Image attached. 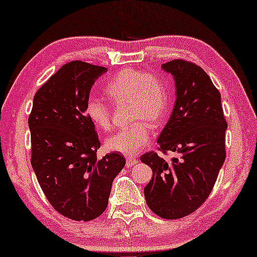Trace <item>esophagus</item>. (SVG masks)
Wrapping results in <instances>:
<instances>
[{"label":"esophagus","instance_id":"34e87169","mask_svg":"<svg viewBox=\"0 0 257 257\" xmlns=\"http://www.w3.org/2000/svg\"><path fill=\"white\" fill-rule=\"evenodd\" d=\"M137 163H138V159H137L136 157H127V158H126V166H127V168H131V166L136 165Z\"/></svg>","mask_w":257,"mask_h":257}]
</instances>
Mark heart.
Instances as JSON below:
<instances>
[{"label": "heart", "instance_id": "heart-1", "mask_svg": "<svg viewBox=\"0 0 257 257\" xmlns=\"http://www.w3.org/2000/svg\"><path fill=\"white\" fill-rule=\"evenodd\" d=\"M106 94L114 102L130 101V116L135 121L106 139L107 150L125 156L137 155L150 143L151 126L159 124L168 114L170 94L165 82L153 72L124 69L106 85ZM85 111L88 119L100 130L111 126V108L96 96H89Z\"/></svg>", "mask_w": 257, "mask_h": 257}]
</instances>
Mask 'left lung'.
Masks as SVG:
<instances>
[{
    "label": "left lung",
    "instance_id": "obj_1",
    "mask_svg": "<svg viewBox=\"0 0 257 257\" xmlns=\"http://www.w3.org/2000/svg\"><path fill=\"white\" fill-rule=\"evenodd\" d=\"M162 68L175 79L177 98L159 135V150L177 152L181 158L166 162L153 151L144 153L141 161L153 172L144 195L156 215L177 219L197 210L214 188L225 161L228 124L221 94L199 66L177 59Z\"/></svg>",
    "mask_w": 257,
    "mask_h": 257
}]
</instances>
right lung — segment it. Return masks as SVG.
<instances>
[{
  "label": "right lung",
  "instance_id": "1",
  "mask_svg": "<svg viewBox=\"0 0 257 257\" xmlns=\"http://www.w3.org/2000/svg\"><path fill=\"white\" fill-rule=\"evenodd\" d=\"M107 71L84 61L63 65L33 99L28 118L32 166L53 208L74 221H92L107 208L125 158H96L100 142L85 111L92 86Z\"/></svg>",
  "mask_w": 257,
  "mask_h": 257
}]
</instances>
